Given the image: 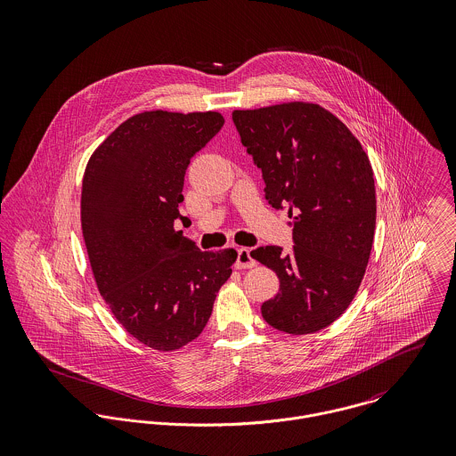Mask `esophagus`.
<instances>
[{"label":"esophagus","instance_id":"esophagus-1","mask_svg":"<svg viewBox=\"0 0 456 456\" xmlns=\"http://www.w3.org/2000/svg\"><path fill=\"white\" fill-rule=\"evenodd\" d=\"M255 265H256V261H255L253 255H251V249H248V248H240V249L237 251V261H235V266H237L239 270L253 268Z\"/></svg>","mask_w":456,"mask_h":456}]
</instances>
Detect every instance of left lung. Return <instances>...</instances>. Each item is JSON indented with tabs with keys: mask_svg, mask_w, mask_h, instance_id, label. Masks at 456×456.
Here are the masks:
<instances>
[{
	"mask_svg": "<svg viewBox=\"0 0 456 456\" xmlns=\"http://www.w3.org/2000/svg\"><path fill=\"white\" fill-rule=\"evenodd\" d=\"M242 145L261 168L265 196L288 207L295 246H261L253 258L279 277L261 305L275 330L305 335L331 325L353 302L370 258L376 186L367 152L323 107L288 102L233 110Z\"/></svg>",
	"mask_w": 456,
	"mask_h": 456,
	"instance_id": "obj_1",
	"label": "left lung"
}]
</instances>
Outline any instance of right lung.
I'll list each match as a JSON object with an SVG mask.
<instances>
[{
    "instance_id": "add662e5",
    "label": "right lung",
    "mask_w": 456,
    "mask_h": 456,
    "mask_svg": "<svg viewBox=\"0 0 456 456\" xmlns=\"http://www.w3.org/2000/svg\"><path fill=\"white\" fill-rule=\"evenodd\" d=\"M219 112L136 114L87 161L80 223L100 295L138 342L175 351L207 325L235 249L200 251L174 223L196 152L223 128Z\"/></svg>"
}]
</instances>
